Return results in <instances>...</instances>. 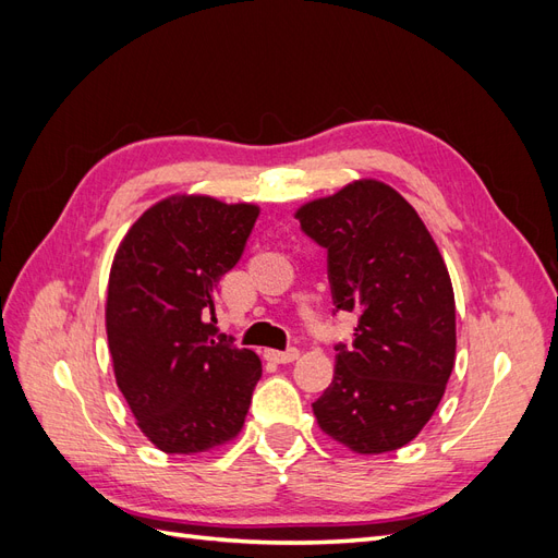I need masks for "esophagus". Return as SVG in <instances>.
<instances>
[{
	"instance_id": "obj_1",
	"label": "esophagus",
	"mask_w": 558,
	"mask_h": 558,
	"mask_svg": "<svg viewBox=\"0 0 558 558\" xmlns=\"http://www.w3.org/2000/svg\"><path fill=\"white\" fill-rule=\"evenodd\" d=\"M265 356H267L269 361H275V363H293V361L300 356V349H295V347L286 349V351L269 349V351H265Z\"/></svg>"
}]
</instances>
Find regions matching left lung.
I'll return each instance as SVG.
<instances>
[{"label": "left lung", "mask_w": 558, "mask_h": 558, "mask_svg": "<svg viewBox=\"0 0 558 558\" xmlns=\"http://www.w3.org/2000/svg\"><path fill=\"white\" fill-rule=\"evenodd\" d=\"M295 218L328 251L335 312L359 314L312 404L318 426L356 453L400 449L428 424L453 369L447 265L414 207L381 181H353Z\"/></svg>", "instance_id": "left-lung-1"}]
</instances>
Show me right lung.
Instances as JSON below:
<instances>
[{
	"label": "right lung",
	"mask_w": 558,
	"mask_h": 558,
	"mask_svg": "<svg viewBox=\"0 0 558 558\" xmlns=\"http://www.w3.org/2000/svg\"><path fill=\"white\" fill-rule=\"evenodd\" d=\"M258 214L172 195L146 209L116 251L107 291L116 384L165 453L209 451L244 426L263 365L218 335L214 291L240 263Z\"/></svg>",
	"instance_id": "right-lung-1"
}]
</instances>
